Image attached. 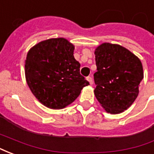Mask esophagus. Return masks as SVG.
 <instances>
[{
    "mask_svg": "<svg viewBox=\"0 0 154 154\" xmlns=\"http://www.w3.org/2000/svg\"><path fill=\"white\" fill-rule=\"evenodd\" d=\"M87 80L88 81V82L90 83V85H92V83H93V81H92V78L91 77H87Z\"/></svg>",
    "mask_w": 154,
    "mask_h": 154,
    "instance_id": "esophagus-1",
    "label": "esophagus"
}]
</instances>
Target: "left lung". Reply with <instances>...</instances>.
<instances>
[{"label":"left lung","mask_w":154,"mask_h":154,"mask_svg":"<svg viewBox=\"0 0 154 154\" xmlns=\"http://www.w3.org/2000/svg\"><path fill=\"white\" fill-rule=\"evenodd\" d=\"M95 55V96L106 112L121 113L139 95V83L143 78L141 61L125 48L110 43L98 46Z\"/></svg>","instance_id":"8db88e82"}]
</instances>
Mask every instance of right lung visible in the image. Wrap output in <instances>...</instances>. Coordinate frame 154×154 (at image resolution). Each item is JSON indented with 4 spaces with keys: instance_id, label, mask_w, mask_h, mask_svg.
I'll list each match as a JSON object with an SVG mask.
<instances>
[{
    "instance_id": "obj_1",
    "label": "right lung",
    "mask_w": 154,
    "mask_h": 154,
    "mask_svg": "<svg viewBox=\"0 0 154 154\" xmlns=\"http://www.w3.org/2000/svg\"><path fill=\"white\" fill-rule=\"evenodd\" d=\"M74 46L63 38H49L31 48L25 60V78L39 102L50 109H63L89 85L80 74Z\"/></svg>"
}]
</instances>
